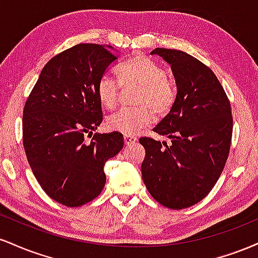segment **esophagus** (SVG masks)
<instances>
[{"instance_id": "34e87169", "label": "esophagus", "mask_w": 258, "mask_h": 258, "mask_svg": "<svg viewBox=\"0 0 258 258\" xmlns=\"http://www.w3.org/2000/svg\"><path fill=\"white\" fill-rule=\"evenodd\" d=\"M137 141V138L135 136H123V142H125L126 146H130V144H133Z\"/></svg>"}]
</instances>
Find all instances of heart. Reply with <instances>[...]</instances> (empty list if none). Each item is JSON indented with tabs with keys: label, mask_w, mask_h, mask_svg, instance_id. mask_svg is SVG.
I'll return each instance as SVG.
<instances>
[{
	"label": "heart",
	"mask_w": 258,
	"mask_h": 258,
	"mask_svg": "<svg viewBox=\"0 0 258 258\" xmlns=\"http://www.w3.org/2000/svg\"><path fill=\"white\" fill-rule=\"evenodd\" d=\"M117 75L121 85L138 86L135 96L136 108L121 109L108 116L105 126L109 131L133 136L148 127L158 116H166L177 100V87L166 76V70L154 59L138 55L120 65ZM97 97L103 108L111 110L117 105L120 84L110 74L100 76L96 87Z\"/></svg>",
	"instance_id": "b5f03b06"
}]
</instances>
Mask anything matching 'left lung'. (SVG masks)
Returning <instances> with one entry per match:
<instances>
[{"instance_id": "obj_1", "label": "left lung", "mask_w": 258, "mask_h": 258, "mask_svg": "<svg viewBox=\"0 0 258 258\" xmlns=\"http://www.w3.org/2000/svg\"><path fill=\"white\" fill-rule=\"evenodd\" d=\"M152 54L171 65L177 100L154 128L172 144L139 139L146 149L142 177L159 204L185 209L203 200L223 171L232 142V108L217 76L193 55L167 48Z\"/></svg>"}]
</instances>
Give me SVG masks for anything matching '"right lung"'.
I'll return each instance as SVG.
<instances>
[{"mask_svg":"<svg viewBox=\"0 0 258 258\" xmlns=\"http://www.w3.org/2000/svg\"><path fill=\"white\" fill-rule=\"evenodd\" d=\"M110 49L80 43L54 55L25 102L26 159L44 193L61 205L78 207L98 197L105 162L123 148L120 132L93 133L103 121L97 84L117 59Z\"/></svg>","mask_w":258,"mask_h":258,"instance_id":"obj_1","label":"right lung"}]
</instances>
